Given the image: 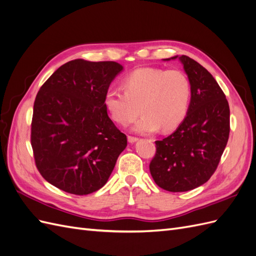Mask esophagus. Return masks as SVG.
Returning <instances> with one entry per match:
<instances>
[{"mask_svg": "<svg viewBox=\"0 0 256 256\" xmlns=\"http://www.w3.org/2000/svg\"><path fill=\"white\" fill-rule=\"evenodd\" d=\"M136 141H138V138L128 136V142H129V143H134V142H136Z\"/></svg>", "mask_w": 256, "mask_h": 256, "instance_id": "obj_1", "label": "esophagus"}]
</instances>
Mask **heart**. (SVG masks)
Here are the masks:
<instances>
[{"instance_id": "b5f03b06", "label": "heart", "mask_w": 256, "mask_h": 256, "mask_svg": "<svg viewBox=\"0 0 256 256\" xmlns=\"http://www.w3.org/2000/svg\"><path fill=\"white\" fill-rule=\"evenodd\" d=\"M124 92L108 90L104 104L111 118L127 126L143 113L132 130L141 134L173 130L188 113L191 102V84L178 69L140 68L122 81Z\"/></svg>"}]
</instances>
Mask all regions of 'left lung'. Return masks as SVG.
<instances>
[{"label":"left lung","mask_w":256,"mask_h":256,"mask_svg":"<svg viewBox=\"0 0 256 256\" xmlns=\"http://www.w3.org/2000/svg\"><path fill=\"white\" fill-rule=\"evenodd\" d=\"M191 84L187 115L172 134L156 141L150 171L160 188L184 192L205 184L214 173L230 134V106L207 69L187 56H173Z\"/></svg>","instance_id":"8db88e82"}]
</instances>
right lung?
I'll use <instances>...</instances> for the list:
<instances>
[{"label":"right lung","mask_w":256,"mask_h":256,"mask_svg":"<svg viewBox=\"0 0 256 256\" xmlns=\"http://www.w3.org/2000/svg\"><path fill=\"white\" fill-rule=\"evenodd\" d=\"M122 69L116 62L74 60L37 92L30 144L38 171L54 187L85 196L109 180L127 136L108 115L104 97Z\"/></svg>","instance_id":"right-lung-1"}]
</instances>
